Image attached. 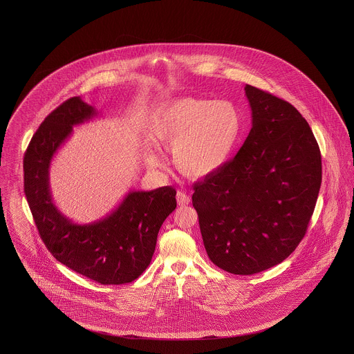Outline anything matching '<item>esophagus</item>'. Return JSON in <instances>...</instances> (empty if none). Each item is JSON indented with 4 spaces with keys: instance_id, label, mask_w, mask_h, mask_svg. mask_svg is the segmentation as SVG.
<instances>
[{
    "instance_id": "esophagus-1",
    "label": "esophagus",
    "mask_w": 354,
    "mask_h": 354,
    "mask_svg": "<svg viewBox=\"0 0 354 354\" xmlns=\"http://www.w3.org/2000/svg\"><path fill=\"white\" fill-rule=\"evenodd\" d=\"M176 202H178L179 205H187V204H189V202H191V198H189L188 194H185L183 191H178Z\"/></svg>"
}]
</instances>
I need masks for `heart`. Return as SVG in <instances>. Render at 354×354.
I'll use <instances>...</instances> for the list:
<instances>
[{
  "label": "heart",
  "instance_id": "1",
  "mask_svg": "<svg viewBox=\"0 0 354 354\" xmlns=\"http://www.w3.org/2000/svg\"><path fill=\"white\" fill-rule=\"evenodd\" d=\"M244 131V118L234 102L183 97L167 102L155 114L152 135L172 150L175 166L191 178H204L223 169ZM159 163V153L149 150Z\"/></svg>",
  "mask_w": 354,
  "mask_h": 354
}]
</instances>
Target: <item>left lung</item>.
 <instances>
[{
	"label": "left lung",
	"mask_w": 354,
	"mask_h": 354,
	"mask_svg": "<svg viewBox=\"0 0 354 354\" xmlns=\"http://www.w3.org/2000/svg\"><path fill=\"white\" fill-rule=\"evenodd\" d=\"M252 129L235 158L194 185L209 260L234 274L272 268L296 250L315 211L321 153L303 115L251 84Z\"/></svg>",
	"instance_id": "8db88e82"
}]
</instances>
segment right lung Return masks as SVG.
Instances as JSON below:
<instances>
[{
	"label": "right lung",
	"instance_id": "add662e5",
	"mask_svg": "<svg viewBox=\"0 0 354 354\" xmlns=\"http://www.w3.org/2000/svg\"><path fill=\"white\" fill-rule=\"evenodd\" d=\"M98 111L70 98L41 123L24 156V188L37 230L51 254L70 270L103 286L131 283L150 266L158 232L176 208V191H130L103 219L77 224L53 203L49 169L73 126L94 118Z\"/></svg>",
	"mask_w": 354,
	"mask_h": 354
}]
</instances>
